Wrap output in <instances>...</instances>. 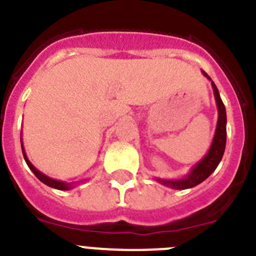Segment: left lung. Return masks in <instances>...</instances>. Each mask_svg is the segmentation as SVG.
Listing matches in <instances>:
<instances>
[{
  "label": "left lung",
  "instance_id": "obj_1",
  "mask_svg": "<svg viewBox=\"0 0 256 256\" xmlns=\"http://www.w3.org/2000/svg\"><path fill=\"white\" fill-rule=\"evenodd\" d=\"M202 74L206 76L209 80H212L209 76L202 70ZM212 87L214 91V97H216V108H218V122H216V133H214V138H212V146L206 155L194 165L188 174L184 178L180 180H160L158 178V182L164 184L166 187H170L173 190H187L192 187L198 186L201 182H204L212 172L216 170V166L220 162L223 154L226 148V141H227V114H226L224 104L222 101L220 94H219L218 88L212 80Z\"/></svg>",
  "mask_w": 256,
  "mask_h": 256
}]
</instances>
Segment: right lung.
<instances>
[{
    "mask_svg": "<svg viewBox=\"0 0 256 256\" xmlns=\"http://www.w3.org/2000/svg\"><path fill=\"white\" fill-rule=\"evenodd\" d=\"M20 142H22V155H24V159H26V162L28 164L29 169H30L33 173L36 174V177L38 178V180H40L42 183H44V184H47L48 187H52V188H56V190H61V191H68V190H72L74 187V183L73 182H62V180H54V178H50L48 176H46V174H44L42 172L38 170L37 168H36L34 165L32 164L30 162H29L28 156H26V150H24V146H22V133H20Z\"/></svg>",
    "mask_w": 256,
    "mask_h": 256,
    "instance_id": "obj_1",
    "label": "right lung"
}]
</instances>
